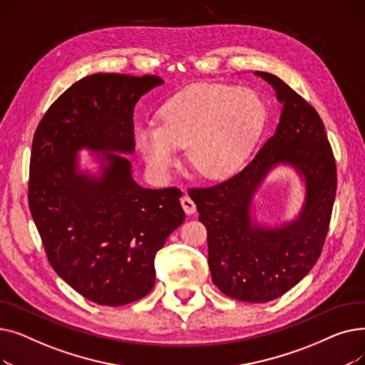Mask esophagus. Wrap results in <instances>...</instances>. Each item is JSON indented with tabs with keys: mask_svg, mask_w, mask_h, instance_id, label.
<instances>
[{
	"mask_svg": "<svg viewBox=\"0 0 365 365\" xmlns=\"http://www.w3.org/2000/svg\"><path fill=\"white\" fill-rule=\"evenodd\" d=\"M180 204H182L186 215H194L197 212V205H195V202L192 200H190L189 195H183L180 198Z\"/></svg>",
	"mask_w": 365,
	"mask_h": 365,
	"instance_id": "esophagus-1",
	"label": "esophagus"
}]
</instances>
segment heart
Listing matches in <instances>:
<instances>
[{
	"label": "heart",
	"mask_w": 365,
	"mask_h": 365,
	"mask_svg": "<svg viewBox=\"0 0 365 365\" xmlns=\"http://www.w3.org/2000/svg\"><path fill=\"white\" fill-rule=\"evenodd\" d=\"M266 118L260 96L248 87L194 86L160 110V124L136 128V145L153 175L168 178L178 149L198 176L219 180L235 173L259 139Z\"/></svg>",
	"instance_id": "1"
}]
</instances>
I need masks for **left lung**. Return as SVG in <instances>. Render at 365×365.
<instances>
[{"instance_id": "left-lung-1", "label": "left lung", "mask_w": 365, "mask_h": 365, "mask_svg": "<svg viewBox=\"0 0 365 365\" xmlns=\"http://www.w3.org/2000/svg\"><path fill=\"white\" fill-rule=\"evenodd\" d=\"M282 105L275 133L240 173L212 187L190 189L207 227L212 279L226 296L250 303L274 300L302 281L317 263L329 232L337 175L333 150L318 112L277 75L255 72ZM278 165H289L305 183L298 216L262 225L254 195Z\"/></svg>"}]
</instances>
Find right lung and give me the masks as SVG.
Returning <instances> with one entry per match:
<instances>
[{
    "instance_id": "obj_1",
    "label": "right lung",
    "mask_w": 365,
    "mask_h": 365,
    "mask_svg": "<svg viewBox=\"0 0 365 365\" xmlns=\"http://www.w3.org/2000/svg\"><path fill=\"white\" fill-rule=\"evenodd\" d=\"M160 76L94 73L72 84L35 131L29 210L56 274L86 299L121 306L155 284L153 260L185 220L178 187L148 189L120 155L134 152L133 110ZM95 154L98 173L79 168Z\"/></svg>"
}]
</instances>
